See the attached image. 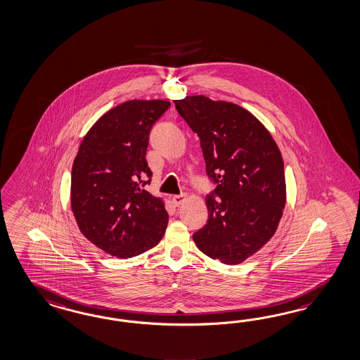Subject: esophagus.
<instances>
[{
	"label": "esophagus",
	"mask_w": 360,
	"mask_h": 360,
	"mask_svg": "<svg viewBox=\"0 0 360 360\" xmlns=\"http://www.w3.org/2000/svg\"><path fill=\"white\" fill-rule=\"evenodd\" d=\"M185 197H186V195H183V193H181V195H172V202H174L175 205H180V204L184 202Z\"/></svg>",
	"instance_id": "obj_1"
}]
</instances>
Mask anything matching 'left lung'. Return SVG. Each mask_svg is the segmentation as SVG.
I'll return each mask as SVG.
<instances>
[{
    "label": "left lung",
    "mask_w": 360,
    "mask_h": 360,
    "mask_svg": "<svg viewBox=\"0 0 360 360\" xmlns=\"http://www.w3.org/2000/svg\"><path fill=\"white\" fill-rule=\"evenodd\" d=\"M198 135L206 175L207 222L193 234L197 247L225 264H239L264 246L285 206L284 162L271 134L236 103L205 96L175 101Z\"/></svg>",
    "instance_id": "left-lung-1"
}]
</instances>
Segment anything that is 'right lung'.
Wrapping results in <instances>:
<instances>
[{
    "mask_svg": "<svg viewBox=\"0 0 360 360\" xmlns=\"http://www.w3.org/2000/svg\"><path fill=\"white\" fill-rule=\"evenodd\" d=\"M165 100H133L93 124L75 158L71 205L82 234L113 257H136L163 238L168 214L162 200L146 191L153 171L146 151Z\"/></svg>",
    "mask_w": 360,
    "mask_h": 360,
    "instance_id": "add662e5",
    "label": "right lung"
}]
</instances>
